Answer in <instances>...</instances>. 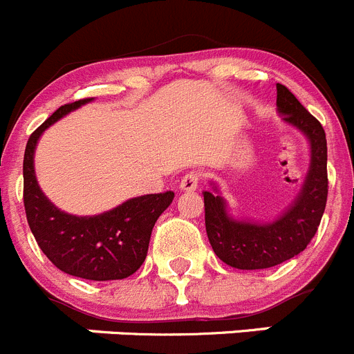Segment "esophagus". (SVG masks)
I'll return each mask as SVG.
<instances>
[{
    "mask_svg": "<svg viewBox=\"0 0 354 354\" xmlns=\"http://www.w3.org/2000/svg\"><path fill=\"white\" fill-rule=\"evenodd\" d=\"M201 181V174L197 171H190V173L185 174L180 181V189L181 190H196L197 185Z\"/></svg>",
    "mask_w": 354,
    "mask_h": 354,
    "instance_id": "1",
    "label": "esophagus"
}]
</instances>
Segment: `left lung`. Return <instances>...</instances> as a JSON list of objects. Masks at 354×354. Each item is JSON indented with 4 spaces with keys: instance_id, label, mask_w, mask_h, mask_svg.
<instances>
[{
    "instance_id": "left-lung-1",
    "label": "left lung",
    "mask_w": 354,
    "mask_h": 354,
    "mask_svg": "<svg viewBox=\"0 0 354 354\" xmlns=\"http://www.w3.org/2000/svg\"><path fill=\"white\" fill-rule=\"evenodd\" d=\"M277 107L284 114V122L300 129L310 141V169L295 205L272 224L232 221L225 213L224 199L205 192L206 234L213 252L232 268H272L304 252L326 208V136L323 125L284 84H277Z\"/></svg>"
}]
</instances>
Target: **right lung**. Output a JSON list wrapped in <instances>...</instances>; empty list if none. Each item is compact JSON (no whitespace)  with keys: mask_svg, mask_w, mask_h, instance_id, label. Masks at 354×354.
<instances>
[{"mask_svg":"<svg viewBox=\"0 0 354 354\" xmlns=\"http://www.w3.org/2000/svg\"><path fill=\"white\" fill-rule=\"evenodd\" d=\"M90 100L65 104L30 136L22 164L24 209L38 247L56 268L88 280L127 279L145 263L151 229L173 203L174 192L133 197L102 215L75 216L59 212L44 196L35 178L33 155L38 138L59 118Z\"/></svg>","mask_w":354,"mask_h":354,"instance_id":"1","label":"right lung"}]
</instances>
